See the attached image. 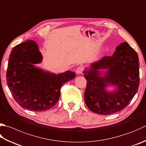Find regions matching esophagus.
<instances>
[{
	"instance_id": "34e87169",
	"label": "esophagus",
	"mask_w": 146,
	"mask_h": 146,
	"mask_svg": "<svg viewBox=\"0 0 146 146\" xmlns=\"http://www.w3.org/2000/svg\"><path fill=\"white\" fill-rule=\"evenodd\" d=\"M83 69H84V68H83V67H82V66H80V67H78V68H77V69H76V73L78 74H82V71H83Z\"/></svg>"
}]
</instances>
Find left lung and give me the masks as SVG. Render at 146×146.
I'll use <instances>...</instances> for the list:
<instances>
[{
    "label": "left lung",
    "mask_w": 146,
    "mask_h": 146,
    "mask_svg": "<svg viewBox=\"0 0 146 146\" xmlns=\"http://www.w3.org/2000/svg\"><path fill=\"white\" fill-rule=\"evenodd\" d=\"M83 73L87 80L84 97L88 109L102 115L115 113L125 108L138 91V54L123 42L111 56L90 64ZM108 87L113 89L108 90Z\"/></svg>",
    "instance_id": "left-lung-1"
}]
</instances>
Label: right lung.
Instances as JSON below:
<instances>
[{"mask_svg": "<svg viewBox=\"0 0 146 146\" xmlns=\"http://www.w3.org/2000/svg\"><path fill=\"white\" fill-rule=\"evenodd\" d=\"M43 57L36 42L27 40L14 47L7 70V82L23 108L40 112L51 109L60 97L63 84L76 77L71 70L55 74L38 67Z\"/></svg>", "mask_w": 146, "mask_h": 146, "instance_id": "1", "label": "right lung"}]
</instances>
